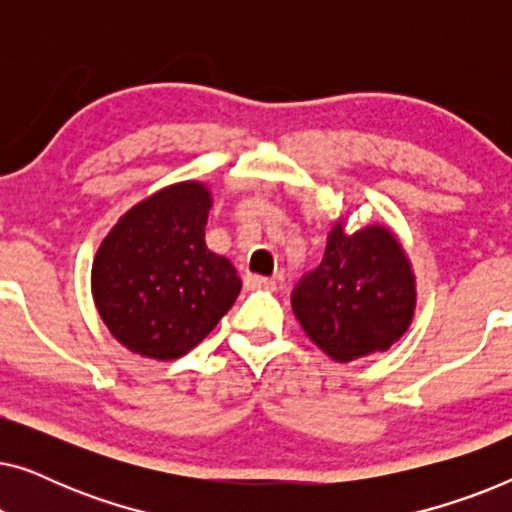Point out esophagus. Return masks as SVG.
<instances>
[{
    "label": "esophagus",
    "instance_id": "obj_1",
    "mask_svg": "<svg viewBox=\"0 0 512 512\" xmlns=\"http://www.w3.org/2000/svg\"><path fill=\"white\" fill-rule=\"evenodd\" d=\"M244 284H247L249 289H275V279L263 275H247L244 277Z\"/></svg>",
    "mask_w": 512,
    "mask_h": 512
}]
</instances>
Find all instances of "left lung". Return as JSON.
Returning a JSON list of instances; mask_svg holds the SVG:
<instances>
[{"instance_id":"obj_1","label":"left lung","mask_w":512,"mask_h":512,"mask_svg":"<svg viewBox=\"0 0 512 512\" xmlns=\"http://www.w3.org/2000/svg\"><path fill=\"white\" fill-rule=\"evenodd\" d=\"M345 226L340 216L319 268L291 296L307 338L338 363L387 352L408 331L417 307L415 272L398 237L380 223L354 233Z\"/></svg>"}]
</instances>
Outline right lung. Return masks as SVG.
Wrapping results in <instances>:
<instances>
[{"mask_svg": "<svg viewBox=\"0 0 512 512\" xmlns=\"http://www.w3.org/2000/svg\"><path fill=\"white\" fill-rule=\"evenodd\" d=\"M212 191L165 186L128 209L97 249L90 289L109 333L146 359H179L233 307L242 279L207 249Z\"/></svg>", "mask_w": 512, "mask_h": 512, "instance_id": "1", "label": "right lung"}]
</instances>
